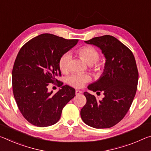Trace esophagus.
Listing matches in <instances>:
<instances>
[{"instance_id":"esophagus-1","label":"esophagus","mask_w":151,"mask_h":151,"mask_svg":"<svg viewBox=\"0 0 151 151\" xmlns=\"http://www.w3.org/2000/svg\"><path fill=\"white\" fill-rule=\"evenodd\" d=\"M81 93H82V91H79V90H76V91H75V93H76V95L81 94Z\"/></svg>"}]
</instances>
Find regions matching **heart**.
<instances>
[{"mask_svg":"<svg viewBox=\"0 0 151 151\" xmlns=\"http://www.w3.org/2000/svg\"><path fill=\"white\" fill-rule=\"evenodd\" d=\"M78 54L85 60V61L89 65L93 66V69L95 71H101L104 67L101 64H97V62L99 59V52L94 47L91 45H85L78 50ZM71 58V54L69 52L64 53L60 57L58 60V66L60 70L63 73H66L69 68V63ZM91 80L90 75L87 74L75 73L68 77V83L72 87L75 88H81L86 83Z\"/></svg>","mask_w":151,"mask_h":151,"instance_id":"heart-1","label":"heart"}]
</instances>
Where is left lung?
Segmentation results:
<instances>
[{"label":"left lung","instance_id":"8db88e82","mask_svg":"<svg viewBox=\"0 0 151 151\" xmlns=\"http://www.w3.org/2000/svg\"><path fill=\"white\" fill-rule=\"evenodd\" d=\"M85 42L99 47L106 58L101 77L88 86L93 92L102 91L105 97L100 101L85 92L87 103L81 110V118L93 128H111L124 118L136 95L138 71L134 56L127 46L111 35Z\"/></svg>","mask_w":151,"mask_h":151}]
</instances>
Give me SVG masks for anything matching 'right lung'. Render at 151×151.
Returning <instances> with one entry per match:
<instances>
[{
	"mask_svg": "<svg viewBox=\"0 0 151 151\" xmlns=\"http://www.w3.org/2000/svg\"><path fill=\"white\" fill-rule=\"evenodd\" d=\"M78 40H66L43 33L24 44L17 56L12 71L14 97L21 114L38 127L58 122L64 107L75 96V89L57 78L61 76L58 60L77 44ZM50 83L61 86L55 94L47 91Z\"/></svg>",
	"mask_w": 151,
	"mask_h": 151,
	"instance_id": "add662e5",
	"label": "right lung"
}]
</instances>
